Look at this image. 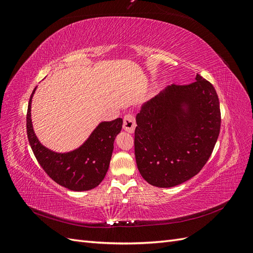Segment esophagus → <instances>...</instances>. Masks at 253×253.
Here are the masks:
<instances>
[{"instance_id":"obj_1","label":"esophagus","mask_w":253,"mask_h":253,"mask_svg":"<svg viewBox=\"0 0 253 253\" xmlns=\"http://www.w3.org/2000/svg\"><path fill=\"white\" fill-rule=\"evenodd\" d=\"M136 127V121L133 115H126L124 119V129L128 133H134Z\"/></svg>"}]
</instances>
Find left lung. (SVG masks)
Here are the masks:
<instances>
[{"instance_id":"8db88e82","label":"left lung","mask_w":253,"mask_h":253,"mask_svg":"<svg viewBox=\"0 0 253 253\" xmlns=\"http://www.w3.org/2000/svg\"><path fill=\"white\" fill-rule=\"evenodd\" d=\"M135 158L145 181L172 188L208 162L220 128L219 101L212 84L196 75L188 85H169L136 116Z\"/></svg>"}]
</instances>
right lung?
<instances>
[{
    "mask_svg": "<svg viewBox=\"0 0 253 253\" xmlns=\"http://www.w3.org/2000/svg\"><path fill=\"white\" fill-rule=\"evenodd\" d=\"M36 89L37 86L29 99L26 126L28 141L37 160L52 180L68 190L81 192L96 188L109 170L114 141L124 121L121 118L102 121L77 149L62 153L52 151L41 143L34 129L32 102Z\"/></svg>",
    "mask_w": 253,
    "mask_h": 253,
    "instance_id": "add662e5",
    "label": "right lung"
}]
</instances>
